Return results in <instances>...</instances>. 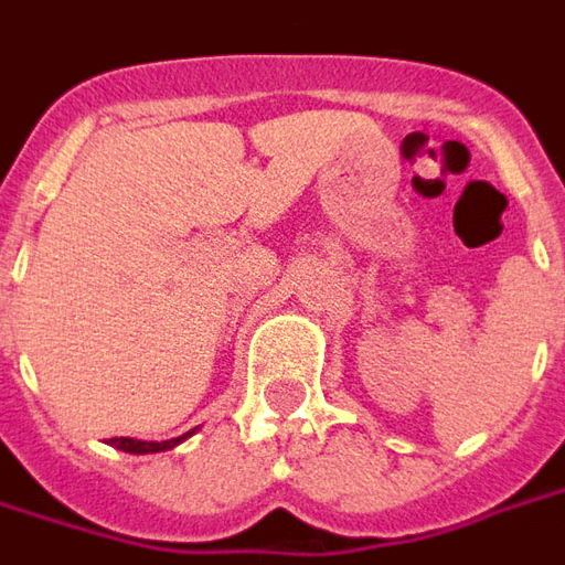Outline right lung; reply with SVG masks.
<instances>
[{
	"label": "right lung",
	"mask_w": 565,
	"mask_h": 565,
	"mask_svg": "<svg viewBox=\"0 0 565 565\" xmlns=\"http://www.w3.org/2000/svg\"><path fill=\"white\" fill-rule=\"evenodd\" d=\"M190 436V433H186ZM186 436L169 438V441H139V438H111V445L120 450H127V454H160V450L174 448L178 441H184Z\"/></svg>",
	"instance_id": "add662e5"
}]
</instances>
